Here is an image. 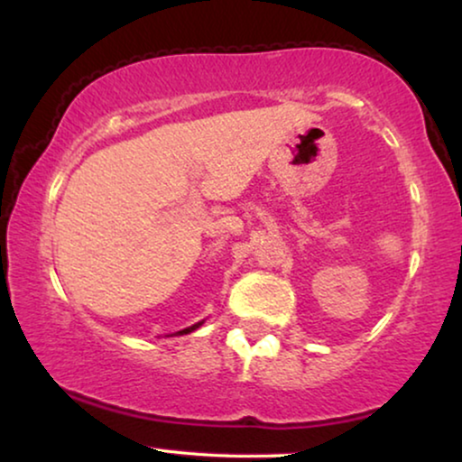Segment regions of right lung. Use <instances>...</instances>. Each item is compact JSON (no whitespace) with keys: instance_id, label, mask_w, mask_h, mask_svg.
Wrapping results in <instances>:
<instances>
[{"instance_id":"obj_1","label":"right lung","mask_w":462,"mask_h":462,"mask_svg":"<svg viewBox=\"0 0 462 462\" xmlns=\"http://www.w3.org/2000/svg\"><path fill=\"white\" fill-rule=\"evenodd\" d=\"M201 326V321H199V324H195V326H191V328H187V330H182V332H179V334H189V332H193L195 330V328H199Z\"/></svg>"}]
</instances>
